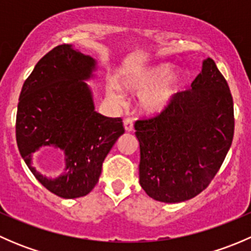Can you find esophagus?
Segmentation results:
<instances>
[{"label":"esophagus","instance_id":"1","mask_svg":"<svg viewBox=\"0 0 251 251\" xmlns=\"http://www.w3.org/2000/svg\"><path fill=\"white\" fill-rule=\"evenodd\" d=\"M124 127H125V130L127 131V132H131V131H133V123L131 119H125V121H124Z\"/></svg>","mask_w":251,"mask_h":251}]
</instances>
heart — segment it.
Masks as SVG:
<instances>
[{
  "instance_id": "heart-1",
  "label": "heart",
  "mask_w": 251,
  "mask_h": 251,
  "mask_svg": "<svg viewBox=\"0 0 251 251\" xmlns=\"http://www.w3.org/2000/svg\"><path fill=\"white\" fill-rule=\"evenodd\" d=\"M173 70L169 64H155L128 70L123 75L121 86L128 92L141 93L137 100V109L141 114L154 116L169 107L181 81L178 75L168 77ZM107 93L113 102H121L120 92L115 85L108 86Z\"/></svg>"
}]
</instances>
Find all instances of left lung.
I'll list each match as a JSON object with an SVG mask.
<instances>
[{
	"label": "left lung",
	"instance_id": "obj_1",
	"mask_svg": "<svg viewBox=\"0 0 251 251\" xmlns=\"http://www.w3.org/2000/svg\"><path fill=\"white\" fill-rule=\"evenodd\" d=\"M191 87L176 93L158 116L135 124L140 184L163 203H181L203 192L233 140V100L211 58L204 60Z\"/></svg>",
	"mask_w": 251,
	"mask_h": 251
}]
</instances>
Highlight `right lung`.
Segmentation results:
<instances>
[{
	"instance_id": "obj_1",
	"label": "right lung",
	"mask_w": 251,
	"mask_h": 251,
	"mask_svg": "<svg viewBox=\"0 0 251 251\" xmlns=\"http://www.w3.org/2000/svg\"><path fill=\"white\" fill-rule=\"evenodd\" d=\"M96 70L97 62L91 55L73 45H60L39 60L20 92L18 149L37 181L60 198H78L95 188L105 156L125 132L120 118L95 110L86 81L95 77ZM48 146L65 154V173L54 179L32 166L33 153Z\"/></svg>"
}]
</instances>
